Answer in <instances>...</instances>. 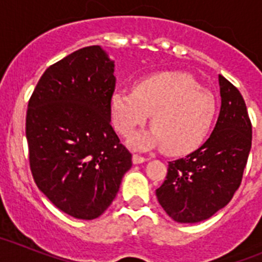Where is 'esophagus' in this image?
<instances>
[{
  "mask_svg": "<svg viewBox=\"0 0 262 262\" xmlns=\"http://www.w3.org/2000/svg\"><path fill=\"white\" fill-rule=\"evenodd\" d=\"M147 161V159L143 156H140V155H134L133 156V163L134 164H143Z\"/></svg>",
  "mask_w": 262,
  "mask_h": 262,
  "instance_id": "34e87169",
  "label": "esophagus"
}]
</instances>
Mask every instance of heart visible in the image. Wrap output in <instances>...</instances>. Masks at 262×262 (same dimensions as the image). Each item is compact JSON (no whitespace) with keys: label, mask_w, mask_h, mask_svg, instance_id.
<instances>
[{"label":"heart","mask_w":262,"mask_h":262,"mask_svg":"<svg viewBox=\"0 0 262 262\" xmlns=\"http://www.w3.org/2000/svg\"><path fill=\"white\" fill-rule=\"evenodd\" d=\"M115 128L131 136L151 114L154 128L134 136L133 147H163L166 154L185 155L200 147L216 115L211 92L187 73L164 72L139 81L134 90H115L110 101Z\"/></svg>","instance_id":"heart-1"}]
</instances>
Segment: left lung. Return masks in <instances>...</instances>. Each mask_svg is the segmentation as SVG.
I'll return each mask as SVG.
<instances>
[{
    "label": "left lung",
    "instance_id": "obj_1",
    "mask_svg": "<svg viewBox=\"0 0 262 262\" xmlns=\"http://www.w3.org/2000/svg\"><path fill=\"white\" fill-rule=\"evenodd\" d=\"M221 113L210 138L186 157L169 161L156 196L178 223H198L223 209L242 184L252 145V124L244 98L219 75Z\"/></svg>",
    "mask_w": 262,
    "mask_h": 262
}]
</instances>
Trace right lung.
<instances>
[{
	"label": "right lung",
	"mask_w": 262,
	"mask_h": 262,
	"mask_svg": "<svg viewBox=\"0 0 262 262\" xmlns=\"http://www.w3.org/2000/svg\"><path fill=\"white\" fill-rule=\"evenodd\" d=\"M114 61L99 46L47 68L26 115L32 177L57 209L92 221L114 201L133 155L111 127Z\"/></svg>",
	"instance_id": "1"
}]
</instances>
